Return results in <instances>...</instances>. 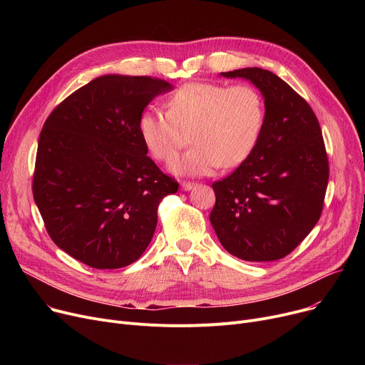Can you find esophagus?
I'll return each mask as SVG.
<instances>
[{
	"label": "esophagus",
	"instance_id": "34e87169",
	"mask_svg": "<svg viewBox=\"0 0 365 365\" xmlns=\"http://www.w3.org/2000/svg\"><path fill=\"white\" fill-rule=\"evenodd\" d=\"M180 186H182L183 190H190V189H194L197 186V183H194V182H182Z\"/></svg>",
	"mask_w": 365,
	"mask_h": 365
}]
</instances>
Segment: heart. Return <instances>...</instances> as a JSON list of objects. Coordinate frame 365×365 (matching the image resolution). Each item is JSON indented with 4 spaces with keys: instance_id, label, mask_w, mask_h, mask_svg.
Listing matches in <instances>:
<instances>
[{
    "instance_id": "1",
    "label": "heart",
    "mask_w": 365,
    "mask_h": 365,
    "mask_svg": "<svg viewBox=\"0 0 365 365\" xmlns=\"http://www.w3.org/2000/svg\"><path fill=\"white\" fill-rule=\"evenodd\" d=\"M264 121L260 93L247 84L189 83L168 99V110L146 109L139 118L149 152L167 161L190 140L195 145L170 168L178 175L204 176L220 165L242 164L255 150Z\"/></svg>"
}]
</instances>
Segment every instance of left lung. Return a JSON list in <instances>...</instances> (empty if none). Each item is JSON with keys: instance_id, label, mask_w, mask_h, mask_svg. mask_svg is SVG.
<instances>
[{"instance_id": "8db88e82", "label": "left lung", "mask_w": 365, "mask_h": 365, "mask_svg": "<svg viewBox=\"0 0 365 365\" xmlns=\"http://www.w3.org/2000/svg\"><path fill=\"white\" fill-rule=\"evenodd\" d=\"M255 84L264 99L259 142L227 178L215 182L210 213L227 253L247 262L290 255L319 220L329 158L312 108L278 75L262 68L222 72Z\"/></svg>"}]
</instances>
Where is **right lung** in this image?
I'll return each instance as SVG.
<instances>
[{
    "label": "right lung",
    "mask_w": 365,
    "mask_h": 365,
    "mask_svg": "<svg viewBox=\"0 0 365 365\" xmlns=\"http://www.w3.org/2000/svg\"><path fill=\"white\" fill-rule=\"evenodd\" d=\"M160 78L102 75L54 108L38 140L34 200L54 244L96 269L136 262L179 183L146 153L139 118Z\"/></svg>",
    "instance_id": "add662e5"
}]
</instances>
